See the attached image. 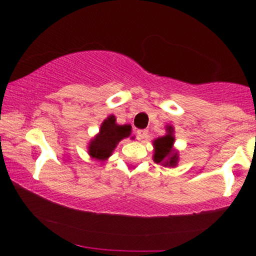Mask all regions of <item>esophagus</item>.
Masks as SVG:
<instances>
[{
  "instance_id": "1",
  "label": "esophagus",
  "mask_w": 256,
  "mask_h": 256,
  "mask_svg": "<svg viewBox=\"0 0 256 256\" xmlns=\"http://www.w3.org/2000/svg\"><path fill=\"white\" fill-rule=\"evenodd\" d=\"M148 136V131L146 130H137V138L138 140H143Z\"/></svg>"
}]
</instances>
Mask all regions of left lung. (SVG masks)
I'll list each match as a JSON object with an SVG mask.
<instances>
[{"label": "left lung", "instance_id": "8db88e82", "mask_svg": "<svg viewBox=\"0 0 256 256\" xmlns=\"http://www.w3.org/2000/svg\"><path fill=\"white\" fill-rule=\"evenodd\" d=\"M167 134L164 137H158L154 140V161L161 165L174 167L178 164V152L173 149V143H174V137H173L172 126L166 128Z\"/></svg>", "mask_w": 256, "mask_h": 256}]
</instances>
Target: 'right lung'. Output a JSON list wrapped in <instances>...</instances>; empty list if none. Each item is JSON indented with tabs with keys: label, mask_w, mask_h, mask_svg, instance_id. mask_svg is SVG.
Here are the masks:
<instances>
[{
	"label": "right lung",
	"mask_w": 256,
	"mask_h": 256,
	"mask_svg": "<svg viewBox=\"0 0 256 256\" xmlns=\"http://www.w3.org/2000/svg\"><path fill=\"white\" fill-rule=\"evenodd\" d=\"M131 134V125H118L116 116H110L102 122L98 134L92 138L89 146V155L98 161H104L110 156L122 140Z\"/></svg>",
	"instance_id": "right-lung-1"
}]
</instances>
